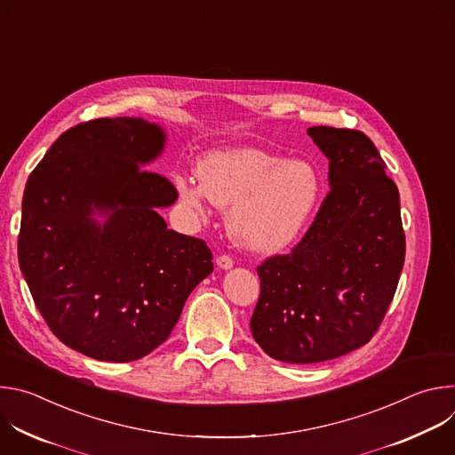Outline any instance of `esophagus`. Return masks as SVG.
Masks as SVG:
<instances>
[{
  "label": "esophagus",
  "instance_id": "esophagus-1",
  "mask_svg": "<svg viewBox=\"0 0 455 455\" xmlns=\"http://www.w3.org/2000/svg\"><path fill=\"white\" fill-rule=\"evenodd\" d=\"M216 265L221 268V270H230L232 267H234V261H232V257L230 255H218L216 257Z\"/></svg>",
  "mask_w": 455,
  "mask_h": 455
}]
</instances>
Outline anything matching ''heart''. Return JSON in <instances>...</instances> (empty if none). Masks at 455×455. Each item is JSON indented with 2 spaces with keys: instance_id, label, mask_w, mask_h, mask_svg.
Segmentation results:
<instances>
[{
  "instance_id": "1",
  "label": "heart",
  "mask_w": 455,
  "mask_h": 455,
  "mask_svg": "<svg viewBox=\"0 0 455 455\" xmlns=\"http://www.w3.org/2000/svg\"><path fill=\"white\" fill-rule=\"evenodd\" d=\"M200 180L176 178L181 200L205 216L211 204L228 207L232 239L253 251H277L306 227L320 194L316 169L306 160L250 146L209 153L198 165Z\"/></svg>"
}]
</instances>
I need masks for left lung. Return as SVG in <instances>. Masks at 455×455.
I'll list each match as a JSON object with an SVG mask.
<instances>
[{
	"mask_svg": "<svg viewBox=\"0 0 455 455\" xmlns=\"http://www.w3.org/2000/svg\"><path fill=\"white\" fill-rule=\"evenodd\" d=\"M330 160V192L302 241L257 267L250 330L263 351L316 363L365 346L391 304L405 261L400 192L356 129L309 127Z\"/></svg>",
	"mask_w": 455,
	"mask_h": 455,
	"instance_id": "8db88e82",
	"label": "left lung"
}]
</instances>
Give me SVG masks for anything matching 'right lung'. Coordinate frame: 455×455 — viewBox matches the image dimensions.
Segmentation results:
<instances>
[{
  "mask_svg": "<svg viewBox=\"0 0 455 455\" xmlns=\"http://www.w3.org/2000/svg\"><path fill=\"white\" fill-rule=\"evenodd\" d=\"M164 148L158 124L97 118L64 132L27 181L20 268L52 333L90 358L149 355L214 270L205 241L158 214L178 200L148 171Z\"/></svg>",
  "mask_w": 455,
  "mask_h": 455,
  "instance_id": "obj_1",
  "label": "right lung"
}]
</instances>
